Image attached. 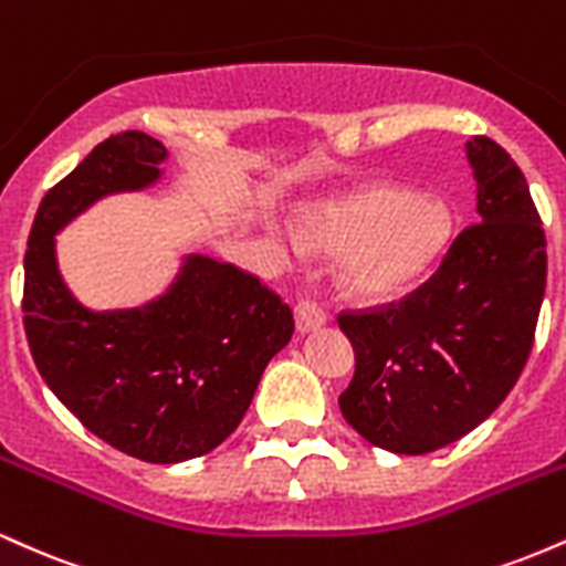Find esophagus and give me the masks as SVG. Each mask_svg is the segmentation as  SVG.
<instances>
[{"label": "esophagus", "mask_w": 566, "mask_h": 566, "mask_svg": "<svg viewBox=\"0 0 566 566\" xmlns=\"http://www.w3.org/2000/svg\"><path fill=\"white\" fill-rule=\"evenodd\" d=\"M295 322L301 333H314V329H319L322 324H327V314H324V308H319L316 303L303 301L295 305Z\"/></svg>", "instance_id": "esophagus-1"}]
</instances>
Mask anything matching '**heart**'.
<instances>
[{"mask_svg": "<svg viewBox=\"0 0 566 566\" xmlns=\"http://www.w3.org/2000/svg\"><path fill=\"white\" fill-rule=\"evenodd\" d=\"M452 220L437 199L405 188H367L316 207L303 220L311 250L346 258L340 287L348 297L386 303L418 287L450 242Z\"/></svg>", "mask_w": 566, "mask_h": 566, "instance_id": "obj_1", "label": "heart"}]
</instances>
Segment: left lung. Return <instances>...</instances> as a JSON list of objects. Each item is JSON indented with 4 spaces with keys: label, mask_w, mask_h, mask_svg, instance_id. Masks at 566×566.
<instances>
[{
    "label": "left lung",
    "mask_w": 566,
    "mask_h": 566,
    "mask_svg": "<svg viewBox=\"0 0 566 566\" xmlns=\"http://www.w3.org/2000/svg\"><path fill=\"white\" fill-rule=\"evenodd\" d=\"M479 223L399 303L346 311L356 354L343 418L369 444L426 454L495 412L522 375L545 292V233L530 186L495 140L465 143Z\"/></svg>",
    "instance_id": "8db88e82"
}]
</instances>
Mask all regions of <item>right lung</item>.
I'll return each instance as SVG.
<instances>
[{
  "label": "right lung",
  "instance_id": "right-lung-1",
  "mask_svg": "<svg viewBox=\"0 0 566 566\" xmlns=\"http://www.w3.org/2000/svg\"><path fill=\"white\" fill-rule=\"evenodd\" d=\"M165 159L138 129L97 143L44 193L23 261L39 375L87 431L146 463H180L229 439L295 329L274 290L207 255H186L165 295L140 308L90 311L71 295L55 233L108 193L157 184Z\"/></svg>",
  "mask_w": 566,
  "mask_h": 566
}]
</instances>
